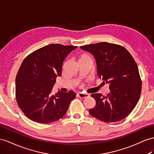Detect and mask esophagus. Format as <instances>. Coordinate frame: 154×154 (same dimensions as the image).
<instances>
[{
    "instance_id": "1",
    "label": "esophagus",
    "mask_w": 154,
    "mask_h": 154,
    "mask_svg": "<svg viewBox=\"0 0 154 154\" xmlns=\"http://www.w3.org/2000/svg\"><path fill=\"white\" fill-rule=\"evenodd\" d=\"M77 97H80V98H85V97H88V94H83L82 92H79V93H77Z\"/></svg>"
}]
</instances>
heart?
<instances>
[{
	"instance_id": "heart-1",
	"label": "heart",
	"mask_w": 154,
	"mask_h": 154,
	"mask_svg": "<svg viewBox=\"0 0 154 154\" xmlns=\"http://www.w3.org/2000/svg\"><path fill=\"white\" fill-rule=\"evenodd\" d=\"M88 60H91V59H90V57L88 56V54H86L85 53L79 55L78 57H77L78 62H81Z\"/></svg>"
}]
</instances>
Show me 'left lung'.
Segmentation results:
<instances>
[{
  "mask_svg": "<svg viewBox=\"0 0 154 154\" xmlns=\"http://www.w3.org/2000/svg\"><path fill=\"white\" fill-rule=\"evenodd\" d=\"M95 58L98 76L109 85L106 96L92 94L96 106L89 109L92 116L105 122L128 116L139 101L142 82L137 63L128 51L119 45L100 42L80 47Z\"/></svg>",
  "mask_w": 154,
  "mask_h": 154,
  "instance_id": "8db88e82",
  "label": "left lung"
}]
</instances>
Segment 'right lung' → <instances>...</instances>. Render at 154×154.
<instances>
[{
    "mask_svg": "<svg viewBox=\"0 0 154 154\" xmlns=\"http://www.w3.org/2000/svg\"><path fill=\"white\" fill-rule=\"evenodd\" d=\"M77 46L50 44L28 55L15 79V96L25 115L37 123L49 124L65 115L76 96L72 90L53 94L56 78L61 76L62 64Z\"/></svg>",
    "mask_w": 154,
    "mask_h": 154,
    "instance_id": "right-lung-1",
    "label": "right lung"
}]
</instances>
